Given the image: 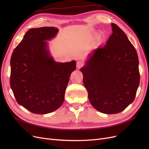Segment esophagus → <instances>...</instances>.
<instances>
[{
	"mask_svg": "<svg viewBox=\"0 0 149 149\" xmlns=\"http://www.w3.org/2000/svg\"><path fill=\"white\" fill-rule=\"evenodd\" d=\"M83 65H84V63L81 61H79L76 63V66H77L78 69H80Z\"/></svg>",
	"mask_w": 149,
	"mask_h": 149,
	"instance_id": "obj_1",
	"label": "esophagus"
}]
</instances>
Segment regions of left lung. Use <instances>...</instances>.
<instances>
[{
  "label": "left lung",
  "instance_id": "8db88e82",
  "mask_svg": "<svg viewBox=\"0 0 149 149\" xmlns=\"http://www.w3.org/2000/svg\"><path fill=\"white\" fill-rule=\"evenodd\" d=\"M111 26L105 45L93 50L80 70L89 102L107 114L119 113L131 104L140 83L136 48L118 25Z\"/></svg>",
  "mask_w": 149,
  "mask_h": 149
}]
</instances>
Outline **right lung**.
Segmentation results:
<instances>
[{"mask_svg":"<svg viewBox=\"0 0 149 149\" xmlns=\"http://www.w3.org/2000/svg\"><path fill=\"white\" fill-rule=\"evenodd\" d=\"M53 26L31 29L14 49L10 59V84L19 104L35 114L58 109L76 61L56 62L47 42L58 33Z\"/></svg>","mask_w":149,"mask_h":149,"instance_id":"right-lung-1","label":"right lung"}]
</instances>
